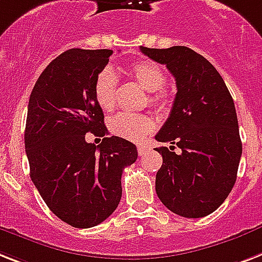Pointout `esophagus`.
Segmentation results:
<instances>
[{
  "mask_svg": "<svg viewBox=\"0 0 262 262\" xmlns=\"http://www.w3.org/2000/svg\"><path fill=\"white\" fill-rule=\"evenodd\" d=\"M148 149H149V148H148V146H146V145H138L137 146L138 155H140V156H144V155H145V153L148 152Z\"/></svg>",
  "mask_w": 262,
  "mask_h": 262,
  "instance_id": "esophagus-1",
  "label": "esophagus"
}]
</instances>
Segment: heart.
I'll use <instances>...</instances> for the list:
<instances>
[{
	"instance_id": "1",
	"label": "heart",
	"mask_w": 262,
	"mask_h": 262,
	"mask_svg": "<svg viewBox=\"0 0 262 262\" xmlns=\"http://www.w3.org/2000/svg\"><path fill=\"white\" fill-rule=\"evenodd\" d=\"M129 75L144 89L149 91V103L157 107H165L168 98L163 87L167 83V74L160 64L152 60H140L132 64ZM118 94V76L113 69L105 67L98 72L94 82V95L97 103L109 112L116 106ZM155 122L148 114L118 113L109 120V130L114 136L140 141L153 130Z\"/></svg>"
}]
</instances>
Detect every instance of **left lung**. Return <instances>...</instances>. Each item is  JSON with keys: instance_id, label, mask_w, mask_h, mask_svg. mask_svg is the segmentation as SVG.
Listing matches in <instances>:
<instances>
[{"instance_id": "left-lung-1", "label": "left lung", "mask_w": 262, "mask_h": 262, "mask_svg": "<svg viewBox=\"0 0 262 262\" xmlns=\"http://www.w3.org/2000/svg\"><path fill=\"white\" fill-rule=\"evenodd\" d=\"M165 64L176 80L171 114L156 135L171 146L156 148L163 165L156 193L163 205L184 218H202L222 205L237 180L242 155L234 101L215 67L191 48L140 47ZM179 147L178 154L174 148Z\"/></svg>"}]
</instances>
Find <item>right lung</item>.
Listing matches in <instances>:
<instances>
[{"instance_id":"right-lung-1","label":"right lung","mask_w":262,"mask_h":262,"mask_svg":"<svg viewBox=\"0 0 262 262\" xmlns=\"http://www.w3.org/2000/svg\"><path fill=\"white\" fill-rule=\"evenodd\" d=\"M112 50L72 48L41 72L29 97L25 150L31 179L50 210L72 227L109 218L122 196L121 176L137 160V148L107 135L94 95L95 76ZM103 135L101 146L85 133Z\"/></svg>"}]
</instances>
